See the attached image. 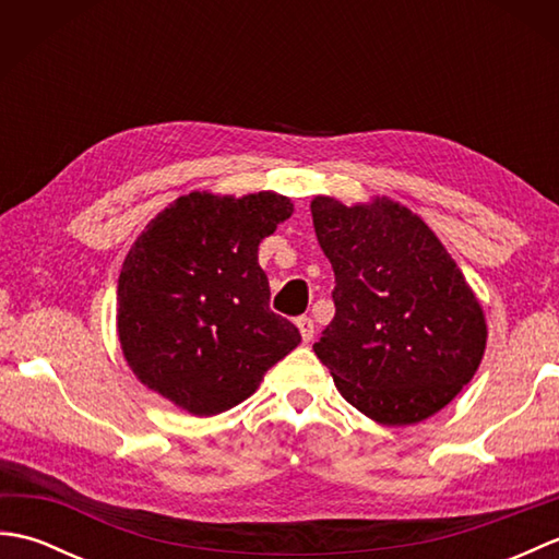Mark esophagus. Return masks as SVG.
<instances>
[{
  "instance_id": "obj_1",
  "label": "esophagus",
  "mask_w": 559,
  "mask_h": 559,
  "mask_svg": "<svg viewBox=\"0 0 559 559\" xmlns=\"http://www.w3.org/2000/svg\"><path fill=\"white\" fill-rule=\"evenodd\" d=\"M295 324H298V329H300V336H302V341H305V343H310V341H312V336H314V322H312V319H310V317H300L298 322H295Z\"/></svg>"
}]
</instances>
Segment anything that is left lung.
Here are the masks:
<instances>
[{"mask_svg":"<svg viewBox=\"0 0 559 559\" xmlns=\"http://www.w3.org/2000/svg\"><path fill=\"white\" fill-rule=\"evenodd\" d=\"M310 209L336 276V314L317 358L374 423L427 420L480 367L488 324L476 293L430 225L399 201L314 197Z\"/></svg>","mask_w":559,"mask_h":559,"instance_id":"obj_1","label":"left lung"}]
</instances>
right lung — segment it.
Listing matches in <instances>:
<instances>
[{
	"instance_id": "obj_1",
	"label": "right lung",
	"mask_w": 559,
	"mask_h": 559,
	"mask_svg": "<svg viewBox=\"0 0 559 559\" xmlns=\"http://www.w3.org/2000/svg\"><path fill=\"white\" fill-rule=\"evenodd\" d=\"M290 216L276 192H189L146 225L117 281V336L141 384L206 418L252 396L298 348L259 266V242Z\"/></svg>"
}]
</instances>
